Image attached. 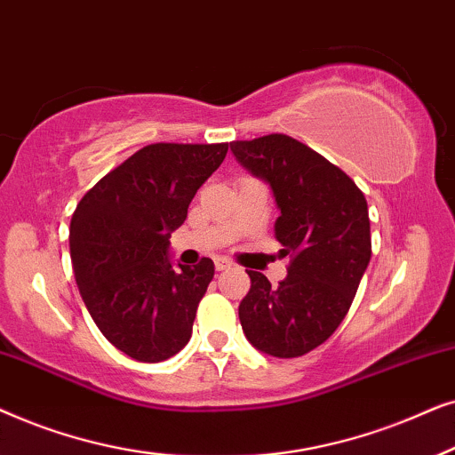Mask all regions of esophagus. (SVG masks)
<instances>
[{"label": "esophagus", "mask_w": 455, "mask_h": 455, "mask_svg": "<svg viewBox=\"0 0 455 455\" xmlns=\"http://www.w3.org/2000/svg\"><path fill=\"white\" fill-rule=\"evenodd\" d=\"M214 266H216V270L218 272H222V270H228V268H231V262H228V259L227 258H214Z\"/></svg>", "instance_id": "esophagus-1"}]
</instances>
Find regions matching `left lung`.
I'll return each mask as SVG.
<instances>
[{
	"mask_svg": "<svg viewBox=\"0 0 455 455\" xmlns=\"http://www.w3.org/2000/svg\"><path fill=\"white\" fill-rule=\"evenodd\" d=\"M231 151L270 185L281 212L275 237L291 256L278 287L262 272H247L241 326L256 349L298 358L337 331L355 298L372 253L366 197L341 168L293 137L233 141Z\"/></svg>",
	"mask_w": 455,
	"mask_h": 455,
	"instance_id": "left-lung-1",
	"label": "left lung"
}]
</instances>
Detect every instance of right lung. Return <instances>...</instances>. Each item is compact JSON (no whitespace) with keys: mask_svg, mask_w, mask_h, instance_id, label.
I'll list each match as a JSON object with an SVG mask.
<instances>
[{"mask_svg":"<svg viewBox=\"0 0 455 455\" xmlns=\"http://www.w3.org/2000/svg\"><path fill=\"white\" fill-rule=\"evenodd\" d=\"M227 151L228 143L145 145L84 193L72 214L81 298L101 335L132 360H168L189 343L214 262L174 266L171 235Z\"/></svg>","mask_w":455,"mask_h":455,"instance_id":"right-lung-1","label":"right lung"}]
</instances>
